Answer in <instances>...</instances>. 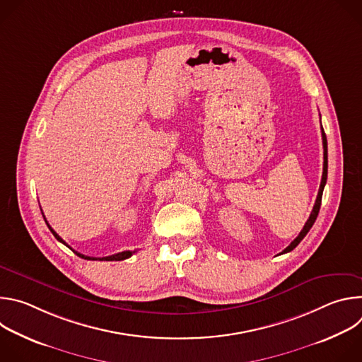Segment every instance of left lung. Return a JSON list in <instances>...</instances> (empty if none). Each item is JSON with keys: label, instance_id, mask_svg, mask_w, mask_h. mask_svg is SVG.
<instances>
[{"label": "left lung", "instance_id": "1", "mask_svg": "<svg viewBox=\"0 0 362 362\" xmlns=\"http://www.w3.org/2000/svg\"><path fill=\"white\" fill-rule=\"evenodd\" d=\"M321 132H322V144H324V172H322V179H321V185H320V190H318V196H317V200H315V204H314V209L311 212V216H309V219L306 221L303 229L300 230V233L291 242V245L284 249V253L286 252H291L292 249H295L298 246V243L306 236V233L309 232V229L313 228V225L317 221V216L320 214V208H321V200H322V192H324V187H325V183H327V176H328V146H327V136H325V132L321 126Z\"/></svg>", "mask_w": 362, "mask_h": 362}]
</instances>
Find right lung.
Masks as SVG:
<instances>
[{
	"label": "right lung",
	"mask_w": 362,
	"mask_h": 362,
	"mask_svg": "<svg viewBox=\"0 0 362 362\" xmlns=\"http://www.w3.org/2000/svg\"><path fill=\"white\" fill-rule=\"evenodd\" d=\"M45 223H47V226H48V229L51 230V233L54 235V238L59 240V242H62L63 245H66L67 247H70L56 232H54V229L51 228L49 225H48V222L45 221ZM71 249V247H70ZM73 250V249H71ZM73 252H76V250H73ZM136 250H124V252H119V253H115V255H110V256H105V257H91V256H86V255H81V253H78V252H76V255L77 256H80V257H83V259H87V261H123V259H127V257H130L133 253H134Z\"/></svg>",
	"instance_id": "add662e5"
}]
</instances>
